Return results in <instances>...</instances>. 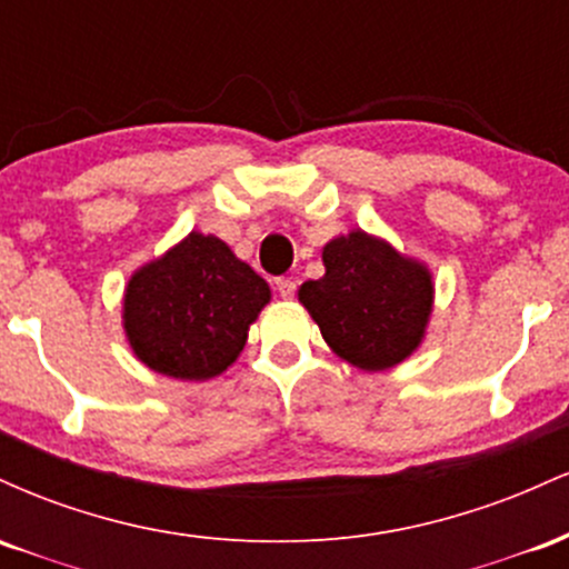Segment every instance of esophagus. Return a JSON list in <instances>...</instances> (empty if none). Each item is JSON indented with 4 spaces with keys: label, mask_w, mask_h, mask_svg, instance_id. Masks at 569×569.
<instances>
[{
    "label": "esophagus",
    "mask_w": 569,
    "mask_h": 569,
    "mask_svg": "<svg viewBox=\"0 0 569 569\" xmlns=\"http://www.w3.org/2000/svg\"><path fill=\"white\" fill-rule=\"evenodd\" d=\"M276 289L283 299H291L293 293H297V283H293V278H278L276 280Z\"/></svg>",
    "instance_id": "34e87169"
}]
</instances>
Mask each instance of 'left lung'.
Segmentation results:
<instances>
[{
	"instance_id": "8db88e82",
	"label": "left lung",
	"mask_w": 569,
	"mask_h": 569,
	"mask_svg": "<svg viewBox=\"0 0 569 569\" xmlns=\"http://www.w3.org/2000/svg\"><path fill=\"white\" fill-rule=\"evenodd\" d=\"M323 264L326 276L302 283L299 302L321 326L329 348L367 371L390 369L411 356L433 302L426 267L367 232L331 240Z\"/></svg>"
}]
</instances>
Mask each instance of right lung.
Instances as JSON below:
<instances>
[{"label":"right lung","instance_id":"1","mask_svg":"<svg viewBox=\"0 0 569 569\" xmlns=\"http://www.w3.org/2000/svg\"><path fill=\"white\" fill-rule=\"evenodd\" d=\"M270 286L213 234L192 232L126 289L130 348L160 375L208 380L243 350Z\"/></svg>","mask_w":569,"mask_h":569}]
</instances>
